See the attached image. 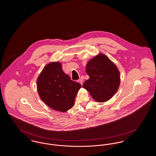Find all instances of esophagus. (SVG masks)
Instances as JSON below:
<instances>
[{"label":"esophagus","mask_w":156,"mask_h":156,"mask_svg":"<svg viewBox=\"0 0 156 156\" xmlns=\"http://www.w3.org/2000/svg\"><path fill=\"white\" fill-rule=\"evenodd\" d=\"M78 82L80 83H81V85H82V80H81V79L78 80Z\"/></svg>","instance_id":"esophagus-1"}]
</instances>
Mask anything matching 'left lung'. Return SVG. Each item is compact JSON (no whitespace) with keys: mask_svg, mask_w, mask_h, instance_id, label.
Returning a JSON list of instances; mask_svg holds the SVG:
<instances>
[{"mask_svg":"<svg viewBox=\"0 0 156 156\" xmlns=\"http://www.w3.org/2000/svg\"><path fill=\"white\" fill-rule=\"evenodd\" d=\"M86 72L89 78L82 87L97 102L108 101L119 88V70L104 54H99L90 59L87 64Z\"/></svg>","mask_w":156,"mask_h":156,"instance_id":"8db88e82","label":"left lung"}]
</instances>
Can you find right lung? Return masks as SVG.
Here are the masks:
<instances>
[{"mask_svg": "<svg viewBox=\"0 0 156 156\" xmlns=\"http://www.w3.org/2000/svg\"><path fill=\"white\" fill-rule=\"evenodd\" d=\"M37 90L41 100L52 109L66 112L74 105L81 85L66 74L59 62L47 64L37 81Z\"/></svg>", "mask_w": 156, "mask_h": 156, "instance_id": "right-lung-1", "label": "right lung"}]
</instances>
